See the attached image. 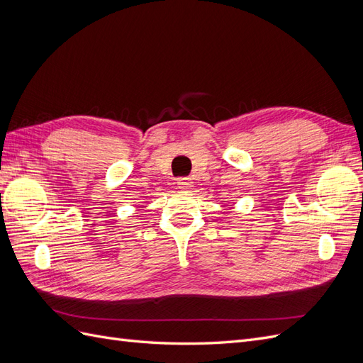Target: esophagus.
Masks as SVG:
<instances>
[{
  "mask_svg": "<svg viewBox=\"0 0 363 363\" xmlns=\"http://www.w3.org/2000/svg\"><path fill=\"white\" fill-rule=\"evenodd\" d=\"M177 188H179V189H182V191H188V189H191V188H192V182H191V179H188V177H180V179L177 180Z\"/></svg>",
  "mask_w": 363,
  "mask_h": 363,
  "instance_id": "1",
  "label": "esophagus"
}]
</instances>
